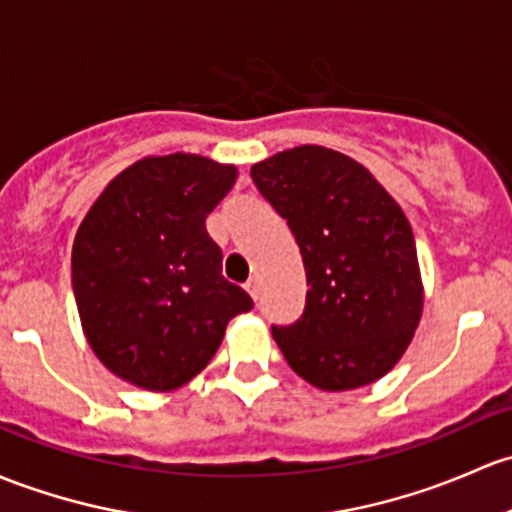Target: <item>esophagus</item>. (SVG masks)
Returning <instances> with one entry per match:
<instances>
[{
  "mask_svg": "<svg viewBox=\"0 0 512 512\" xmlns=\"http://www.w3.org/2000/svg\"><path fill=\"white\" fill-rule=\"evenodd\" d=\"M245 289H247V294H250V297L255 301H257V297H260V284H257V279H247Z\"/></svg>",
  "mask_w": 512,
  "mask_h": 512,
  "instance_id": "esophagus-1",
  "label": "esophagus"
}]
</instances>
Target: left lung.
Here are the masks:
<instances>
[{"label":"left lung","instance_id":"left-lung-1","mask_svg":"<svg viewBox=\"0 0 512 512\" xmlns=\"http://www.w3.org/2000/svg\"><path fill=\"white\" fill-rule=\"evenodd\" d=\"M250 176L287 220L309 287L301 319L272 326L279 351L319 390L380 380L422 319L410 220L363 164L316 144L274 154Z\"/></svg>","mask_w":512,"mask_h":512}]
</instances>
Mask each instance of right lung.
Returning a JSON list of instances; mask_svg holds the SVG:
<instances>
[{
  "mask_svg": "<svg viewBox=\"0 0 512 512\" xmlns=\"http://www.w3.org/2000/svg\"><path fill=\"white\" fill-rule=\"evenodd\" d=\"M238 179L198 154L144 157L117 174L73 242V294L110 373L152 392L196 378L252 299L223 277L208 213Z\"/></svg>",
  "mask_w": 512,
  "mask_h": 512,
  "instance_id": "right-lung-1",
  "label": "right lung"
}]
</instances>
